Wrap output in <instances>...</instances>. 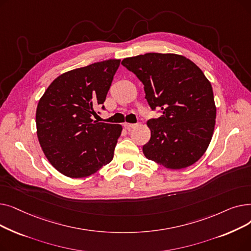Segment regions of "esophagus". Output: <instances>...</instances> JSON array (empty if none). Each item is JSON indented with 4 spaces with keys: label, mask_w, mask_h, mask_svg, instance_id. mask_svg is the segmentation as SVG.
I'll return each mask as SVG.
<instances>
[{
    "label": "esophagus",
    "mask_w": 251,
    "mask_h": 251,
    "mask_svg": "<svg viewBox=\"0 0 251 251\" xmlns=\"http://www.w3.org/2000/svg\"><path fill=\"white\" fill-rule=\"evenodd\" d=\"M137 126H138V124H130V123H125V124H124V127H125L126 129H128V130L134 129V128H136Z\"/></svg>",
    "instance_id": "esophagus-1"
}]
</instances>
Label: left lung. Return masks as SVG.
<instances>
[{
	"mask_svg": "<svg viewBox=\"0 0 251 251\" xmlns=\"http://www.w3.org/2000/svg\"><path fill=\"white\" fill-rule=\"evenodd\" d=\"M144 85L151 110L147 159L168 169L187 168L199 161L212 140L217 109L213 87L200 67L181 55L148 52L121 63Z\"/></svg>",
	"mask_w": 251,
	"mask_h": 251,
	"instance_id": "obj_1",
	"label": "left lung"
}]
</instances>
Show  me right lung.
Wrapping results in <instances>:
<instances>
[{
	"mask_svg": "<svg viewBox=\"0 0 251 251\" xmlns=\"http://www.w3.org/2000/svg\"><path fill=\"white\" fill-rule=\"evenodd\" d=\"M120 62L111 59L63 73L38 101L39 144L50 165L65 176H90L113 160L122 126L91 116L104 102Z\"/></svg>",
	"mask_w": 251,
	"mask_h": 251,
	"instance_id": "obj_1",
	"label": "right lung"
}]
</instances>
